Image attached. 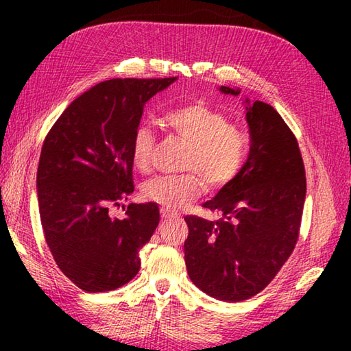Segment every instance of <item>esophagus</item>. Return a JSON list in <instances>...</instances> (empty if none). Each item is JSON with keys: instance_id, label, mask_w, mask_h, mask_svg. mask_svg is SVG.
I'll return each mask as SVG.
<instances>
[{"instance_id": "esophagus-1", "label": "esophagus", "mask_w": 351, "mask_h": 351, "mask_svg": "<svg viewBox=\"0 0 351 351\" xmlns=\"http://www.w3.org/2000/svg\"><path fill=\"white\" fill-rule=\"evenodd\" d=\"M175 215H176V213L173 210L165 209V207H162V209H161V217L162 218H170V217H175Z\"/></svg>"}]
</instances>
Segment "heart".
<instances>
[{"mask_svg":"<svg viewBox=\"0 0 351 351\" xmlns=\"http://www.w3.org/2000/svg\"><path fill=\"white\" fill-rule=\"evenodd\" d=\"M162 119L187 144L181 167L189 171L145 181L142 195L147 199L167 209H181L201 197L204 182L210 190H219L240 175L249 156V139L224 112L195 102L169 110ZM153 148V132L147 125H139L130 142V156L136 170L150 171Z\"/></svg>","mask_w":351,"mask_h":351,"instance_id":"b5f03b06","label":"heart"}]
</instances>
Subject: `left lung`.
Masks as SVG:
<instances>
[{
    "instance_id": "1",
    "label": "left lung",
    "mask_w": 351,
    "mask_h": 351,
    "mask_svg": "<svg viewBox=\"0 0 351 351\" xmlns=\"http://www.w3.org/2000/svg\"><path fill=\"white\" fill-rule=\"evenodd\" d=\"M240 96V88L219 86ZM251 148L245 167L203 207L210 221L186 217L187 274L213 299H251L280 271L299 239L306 195L305 167L294 134L271 105L245 99Z\"/></svg>"
}]
</instances>
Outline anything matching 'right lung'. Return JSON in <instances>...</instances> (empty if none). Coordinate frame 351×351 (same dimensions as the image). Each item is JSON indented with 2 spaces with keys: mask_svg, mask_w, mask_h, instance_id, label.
I'll use <instances>...</instances> for the list:
<instances>
[{
  "mask_svg": "<svg viewBox=\"0 0 351 351\" xmlns=\"http://www.w3.org/2000/svg\"><path fill=\"white\" fill-rule=\"evenodd\" d=\"M178 77L112 79L71 104L47 133L37 170L41 226L60 271L86 293L128 283L141 268L139 251L159 224L156 203L130 204V142L145 104Z\"/></svg>",
  "mask_w": 351,
  "mask_h": 351,
  "instance_id": "right-lung-1",
  "label": "right lung"
}]
</instances>
